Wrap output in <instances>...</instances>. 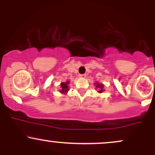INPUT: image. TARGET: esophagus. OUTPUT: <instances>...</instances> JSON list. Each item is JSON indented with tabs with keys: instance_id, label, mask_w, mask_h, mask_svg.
<instances>
[{
	"instance_id": "34e87169",
	"label": "esophagus",
	"mask_w": 155,
	"mask_h": 155,
	"mask_svg": "<svg viewBox=\"0 0 155 155\" xmlns=\"http://www.w3.org/2000/svg\"><path fill=\"white\" fill-rule=\"evenodd\" d=\"M80 78H86V74H79Z\"/></svg>"
}]
</instances>
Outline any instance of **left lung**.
Returning a JSON list of instances; mask_svg holds the SVG:
<instances>
[{
    "label": "left lung",
    "instance_id": "1",
    "mask_svg": "<svg viewBox=\"0 0 155 155\" xmlns=\"http://www.w3.org/2000/svg\"><path fill=\"white\" fill-rule=\"evenodd\" d=\"M103 84H100L99 83H97L96 84V88L98 89V92H102L104 90H103Z\"/></svg>",
    "mask_w": 155,
    "mask_h": 155
}]
</instances>
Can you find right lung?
Returning a JSON list of instances; mask_svg holds the SVG:
<instances>
[{
    "label": "right lung",
    "instance_id": "right-lung-1",
    "mask_svg": "<svg viewBox=\"0 0 155 155\" xmlns=\"http://www.w3.org/2000/svg\"><path fill=\"white\" fill-rule=\"evenodd\" d=\"M68 83H69V81H67V82H65V83H61L60 86H61L62 90H60V92H62V93H65V92H67L68 91L69 89H68Z\"/></svg>",
    "mask_w": 155,
    "mask_h": 155
}]
</instances>
